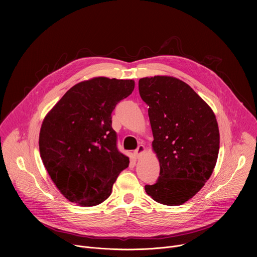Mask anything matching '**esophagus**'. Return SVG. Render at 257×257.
Masks as SVG:
<instances>
[{
    "mask_svg": "<svg viewBox=\"0 0 257 257\" xmlns=\"http://www.w3.org/2000/svg\"><path fill=\"white\" fill-rule=\"evenodd\" d=\"M145 152V148H144V145H142V144H140V145H138V148L134 151V156H135V158H140L141 157V155L143 154Z\"/></svg>",
    "mask_w": 257,
    "mask_h": 257,
    "instance_id": "obj_1",
    "label": "esophagus"
}]
</instances>
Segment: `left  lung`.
Returning <instances> with one entry per match:
<instances>
[{"mask_svg":"<svg viewBox=\"0 0 257 257\" xmlns=\"http://www.w3.org/2000/svg\"><path fill=\"white\" fill-rule=\"evenodd\" d=\"M148 104L160 177L145 192L165 205H181L205 184L215 167L219 132L209 105L185 82L170 76L139 79Z\"/></svg>","mask_w":257,"mask_h":257,"instance_id":"8db88e82","label":"left lung"}]
</instances>
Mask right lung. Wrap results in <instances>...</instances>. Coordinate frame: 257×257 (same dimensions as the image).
<instances>
[{
	"mask_svg": "<svg viewBox=\"0 0 257 257\" xmlns=\"http://www.w3.org/2000/svg\"><path fill=\"white\" fill-rule=\"evenodd\" d=\"M134 85L133 80L106 77L79 82L46 116L39 141L41 158L69 201L81 206L101 203L129 166V158L117 149L111 115Z\"/></svg>",
	"mask_w": 257,
	"mask_h": 257,
	"instance_id": "obj_1",
	"label": "right lung"
}]
</instances>
